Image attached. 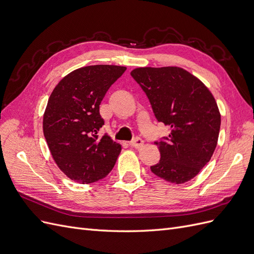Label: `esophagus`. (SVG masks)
Listing matches in <instances>:
<instances>
[{"mask_svg": "<svg viewBox=\"0 0 254 254\" xmlns=\"http://www.w3.org/2000/svg\"><path fill=\"white\" fill-rule=\"evenodd\" d=\"M129 145L132 146V147H134V148H141L144 145V141L142 139H140V137H135L133 141L129 143Z\"/></svg>", "mask_w": 254, "mask_h": 254, "instance_id": "1", "label": "esophagus"}]
</instances>
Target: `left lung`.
<instances>
[{"mask_svg": "<svg viewBox=\"0 0 254 254\" xmlns=\"http://www.w3.org/2000/svg\"><path fill=\"white\" fill-rule=\"evenodd\" d=\"M130 74L147 95L158 122L171 129L168 136L155 142L161 159L151 172L176 184L193 179L217 145L220 113L214 96L178 66L137 67Z\"/></svg>", "mask_w": 254, "mask_h": 254, "instance_id": "obj_1", "label": "left lung"}]
</instances>
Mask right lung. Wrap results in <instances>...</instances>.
I'll list each match as a JSON object with an SVG mask.
<instances>
[{"label": "right lung", "mask_w": 254, "mask_h": 254, "mask_svg": "<svg viewBox=\"0 0 254 254\" xmlns=\"http://www.w3.org/2000/svg\"><path fill=\"white\" fill-rule=\"evenodd\" d=\"M126 71L125 66L97 64L80 67L59 81L43 115V133L58 167L71 180L88 184L108 175L121 145L108 134L99 105L107 91Z\"/></svg>", "instance_id": "add662e5"}]
</instances>
